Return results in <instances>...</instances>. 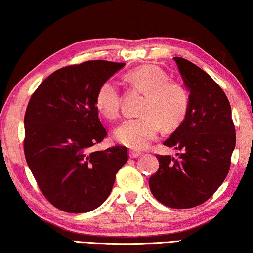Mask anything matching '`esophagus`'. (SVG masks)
Wrapping results in <instances>:
<instances>
[{
	"instance_id": "34e87169",
	"label": "esophagus",
	"mask_w": 253,
	"mask_h": 253,
	"mask_svg": "<svg viewBox=\"0 0 253 253\" xmlns=\"http://www.w3.org/2000/svg\"><path fill=\"white\" fill-rule=\"evenodd\" d=\"M129 155H130V158H138V157H140V155H141V152L130 151L129 152Z\"/></svg>"
}]
</instances>
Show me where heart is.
Listing matches in <instances>:
<instances>
[{"mask_svg":"<svg viewBox=\"0 0 253 253\" xmlns=\"http://www.w3.org/2000/svg\"><path fill=\"white\" fill-rule=\"evenodd\" d=\"M126 79L146 96L140 108L144 115L124 121L116 129L115 138L132 150H144L157 138L161 124L166 129H172L182 122L189 107V95L184 86L169 81L168 75L155 65L133 69L127 72ZM95 106L107 119H117L121 93L115 82L109 79L100 85Z\"/></svg>","mask_w":253,"mask_h":253,"instance_id":"1","label":"heart"}]
</instances>
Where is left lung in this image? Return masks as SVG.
I'll return each mask as SVG.
<instances>
[{
    "label": "left lung",
    "instance_id": "obj_1",
    "mask_svg": "<svg viewBox=\"0 0 253 253\" xmlns=\"http://www.w3.org/2000/svg\"><path fill=\"white\" fill-rule=\"evenodd\" d=\"M174 60L190 91L189 107L184 121L164 145L181 153L177 158L157 155L159 169L148 184L164 205L191 209L211 198L227 177L236 133L222 88L192 62Z\"/></svg>",
    "mask_w": 253,
    "mask_h": 253
}]
</instances>
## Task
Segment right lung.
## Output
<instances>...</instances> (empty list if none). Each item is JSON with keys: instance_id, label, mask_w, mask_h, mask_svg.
Masks as SVG:
<instances>
[{"instance_id": "right-lung-1", "label": "right lung", "mask_w": 253, "mask_h": 253, "mask_svg": "<svg viewBox=\"0 0 253 253\" xmlns=\"http://www.w3.org/2000/svg\"><path fill=\"white\" fill-rule=\"evenodd\" d=\"M126 63L95 60L68 65L44 79L31 96L24 124V153L48 202L68 213L99 207L127 161L124 146L95 151L107 131L95 95Z\"/></svg>"}]
</instances>
